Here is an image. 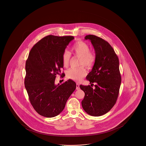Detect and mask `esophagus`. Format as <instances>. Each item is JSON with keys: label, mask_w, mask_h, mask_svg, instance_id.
<instances>
[{"label": "esophagus", "mask_w": 146, "mask_h": 146, "mask_svg": "<svg viewBox=\"0 0 146 146\" xmlns=\"http://www.w3.org/2000/svg\"><path fill=\"white\" fill-rule=\"evenodd\" d=\"M76 89L77 90H79V89H80L79 84H78V83H76Z\"/></svg>", "instance_id": "34e87169"}]
</instances>
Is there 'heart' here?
<instances>
[{"instance_id":"obj_1","label":"heart","mask_w":146,"mask_h":146,"mask_svg":"<svg viewBox=\"0 0 146 146\" xmlns=\"http://www.w3.org/2000/svg\"><path fill=\"white\" fill-rule=\"evenodd\" d=\"M87 44L83 41L76 42L72 47L70 52L74 56L80 57L79 64L84 65L87 69H91L96 61L95 54L91 50ZM70 55L69 52L65 51L62 54V60L63 65L67 67L69 65ZM86 71L83 67L78 69H70L67 72V76L68 78L76 81H80L85 76Z\"/></svg>"}]
</instances>
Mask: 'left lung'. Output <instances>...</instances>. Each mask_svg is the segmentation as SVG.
<instances>
[{"mask_svg":"<svg viewBox=\"0 0 146 146\" xmlns=\"http://www.w3.org/2000/svg\"><path fill=\"white\" fill-rule=\"evenodd\" d=\"M85 39L90 40L96 56L92 70L86 78L92 85L96 84L94 89L90 85H80L85 92L81 104L88 114L99 116L109 112L117 99L121 83L119 59L110 44L102 38L90 35Z\"/></svg>","mask_w":146,"mask_h":146,"instance_id":"left-lung-1","label":"left lung"}]
</instances>
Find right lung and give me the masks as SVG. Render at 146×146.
<instances>
[{"label": "right lung", "instance_id": "1", "mask_svg": "<svg viewBox=\"0 0 146 146\" xmlns=\"http://www.w3.org/2000/svg\"><path fill=\"white\" fill-rule=\"evenodd\" d=\"M74 38L46 36L32 48L26 62L24 83L29 100L35 111L44 117H53L62 112L76 90V83L71 79L61 85L54 83L56 75L63 68L62 54Z\"/></svg>", "mask_w": 146, "mask_h": 146}]
</instances>
